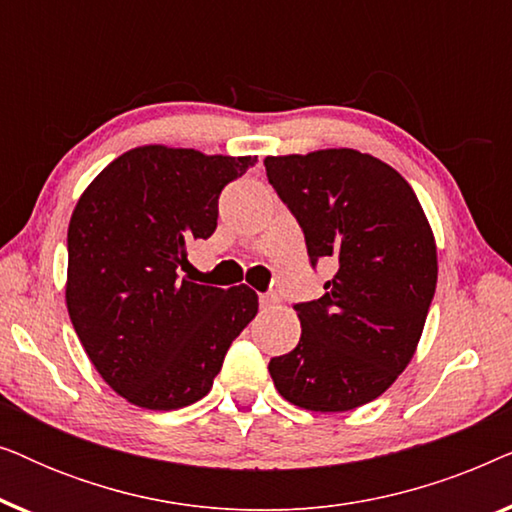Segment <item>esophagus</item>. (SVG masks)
<instances>
[{
  "instance_id": "1",
  "label": "esophagus",
  "mask_w": 512,
  "mask_h": 512,
  "mask_svg": "<svg viewBox=\"0 0 512 512\" xmlns=\"http://www.w3.org/2000/svg\"><path fill=\"white\" fill-rule=\"evenodd\" d=\"M258 303H261L263 310H270V307H275L279 303V296L277 293H261V296H258Z\"/></svg>"
}]
</instances>
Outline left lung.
<instances>
[{
    "label": "left lung",
    "instance_id": "1",
    "mask_svg": "<svg viewBox=\"0 0 512 512\" xmlns=\"http://www.w3.org/2000/svg\"><path fill=\"white\" fill-rule=\"evenodd\" d=\"M265 172L305 233L312 265L338 263L319 300L298 303V345L270 359L279 394L312 412L382 396L422 338L438 282L436 240L394 167L354 149L268 156Z\"/></svg>",
    "mask_w": 512,
    "mask_h": 512
}]
</instances>
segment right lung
<instances>
[{"instance_id":"1","label":"right lung","mask_w":512,"mask_h":512,"mask_svg":"<svg viewBox=\"0 0 512 512\" xmlns=\"http://www.w3.org/2000/svg\"><path fill=\"white\" fill-rule=\"evenodd\" d=\"M256 160L137 146L76 202L67 312L97 373L128 403L177 410L200 401L256 317L258 296L247 284L216 289L179 277L188 242L216 230L223 186Z\"/></svg>"}]
</instances>
